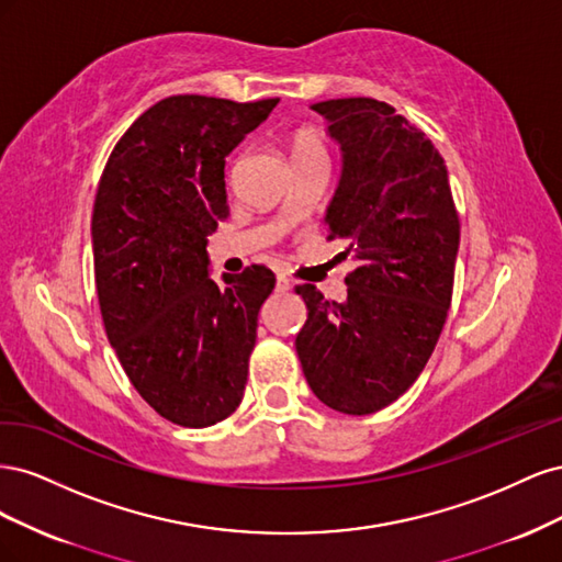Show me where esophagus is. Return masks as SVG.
Wrapping results in <instances>:
<instances>
[{
    "mask_svg": "<svg viewBox=\"0 0 562 562\" xmlns=\"http://www.w3.org/2000/svg\"><path fill=\"white\" fill-rule=\"evenodd\" d=\"M277 291H279V293H288V291H291V281H288L283 274L277 277Z\"/></svg>",
    "mask_w": 562,
    "mask_h": 562,
    "instance_id": "34e87169",
    "label": "esophagus"
}]
</instances>
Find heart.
Here are the masks:
<instances>
[{
    "label": "heart",
    "instance_id": "obj_1",
    "mask_svg": "<svg viewBox=\"0 0 562 562\" xmlns=\"http://www.w3.org/2000/svg\"><path fill=\"white\" fill-rule=\"evenodd\" d=\"M293 155L295 159H307L326 155V143H323V135L314 126H302L293 135Z\"/></svg>",
    "mask_w": 562,
    "mask_h": 562
}]
</instances>
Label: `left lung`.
Listing matches in <instances>:
<instances>
[{
  "mask_svg": "<svg viewBox=\"0 0 562 562\" xmlns=\"http://www.w3.org/2000/svg\"><path fill=\"white\" fill-rule=\"evenodd\" d=\"M342 147L328 206V241L345 239L359 267L347 300L295 285L307 323L295 349L318 401L372 415L401 398L427 366L452 302L459 215L448 168L424 131L375 98L312 105Z\"/></svg>",
  "mask_w": 562,
  "mask_h": 562,
  "instance_id": "left-lung-1",
  "label": "left lung"
}]
</instances>
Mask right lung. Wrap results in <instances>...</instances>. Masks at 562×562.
<instances>
[{
	"label": "right lung",
	"mask_w": 562,
	"mask_h": 562,
	"mask_svg": "<svg viewBox=\"0 0 562 562\" xmlns=\"http://www.w3.org/2000/svg\"><path fill=\"white\" fill-rule=\"evenodd\" d=\"M277 103L164 98L119 138L98 182L93 271L108 339L143 401L180 427H211L244 398L277 279L250 265L220 288L206 236L229 215L225 157Z\"/></svg>",
	"instance_id": "1"
}]
</instances>
